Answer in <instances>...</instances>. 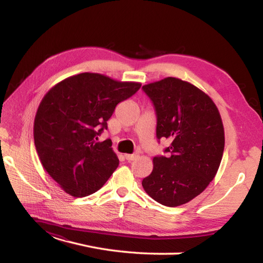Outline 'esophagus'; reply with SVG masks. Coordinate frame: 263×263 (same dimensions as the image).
Instances as JSON below:
<instances>
[{
	"label": "esophagus",
	"instance_id": "34e87169",
	"mask_svg": "<svg viewBox=\"0 0 263 263\" xmlns=\"http://www.w3.org/2000/svg\"><path fill=\"white\" fill-rule=\"evenodd\" d=\"M138 155H125V159L127 161H133L135 159H137Z\"/></svg>",
	"mask_w": 263,
	"mask_h": 263
}]
</instances>
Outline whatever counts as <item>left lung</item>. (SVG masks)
Listing matches in <instances>:
<instances>
[{"label": "left lung", "mask_w": 263, "mask_h": 263, "mask_svg": "<svg viewBox=\"0 0 263 263\" xmlns=\"http://www.w3.org/2000/svg\"><path fill=\"white\" fill-rule=\"evenodd\" d=\"M157 114V138H168V156L154 158L141 184L155 201L176 208L209 186L219 168L225 133L217 106L208 94L181 79L168 77L142 86Z\"/></svg>", "instance_id": "obj_1"}]
</instances>
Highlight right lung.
Masks as SVG:
<instances>
[{"mask_svg":"<svg viewBox=\"0 0 263 263\" xmlns=\"http://www.w3.org/2000/svg\"><path fill=\"white\" fill-rule=\"evenodd\" d=\"M100 73L69 77L46 93L34 122V140L45 170L66 193L99 191L118 166L112 140L97 142L119 102L140 89Z\"/></svg>","mask_w":263,"mask_h":263,"instance_id":"1","label":"right lung"}]
</instances>
